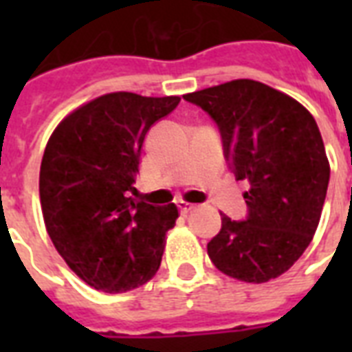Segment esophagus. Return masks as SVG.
I'll return each mask as SVG.
<instances>
[{
	"label": "esophagus",
	"mask_w": 352,
	"mask_h": 352,
	"mask_svg": "<svg viewBox=\"0 0 352 352\" xmlns=\"http://www.w3.org/2000/svg\"><path fill=\"white\" fill-rule=\"evenodd\" d=\"M177 206H179V212H181V214H190V212L195 208L193 204H188V203H184V201H181V203L177 204Z\"/></svg>",
	"instance_id": "34e87169"
}]
</instances>
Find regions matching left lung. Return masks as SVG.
<instances>
[{"mask_svg": "<svg viewBox=\"0 0 352 352\" xmlns=\"http://www.w3.org/2000/svg\"><path fill=\"white\" fill-rule=\"evenodd\" d=\"M184 100L208 113L228 168L250 182L246 217L221 214L210 259L246 283L278 278L312 241L327 195L331 168L316 120L300 102L256 80H232Z\"/></svg>", "mask_w": 352, "mask_h": 352, "instance_id": "obj_1", "label": "left lung"}]
</instances>
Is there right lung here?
I'll return each mask as SVG.
<instances>
[{"mask_svg":"<svg viewBox=\"0 0 352 352\" xmlns=\"http://www.w3.org/2000/svg\"><path fill=\"white\" fill-rule=\"evenodd\" d=\"M181 98L109 93L54 129L40 168L47 232L69 268L93 289L118 294L159 270L175 204L133 199L142 142Z\"/></svg>","mask_w":352,"mask_h":352,"instance_id":"1","label":"right lung"}]
</instances>
